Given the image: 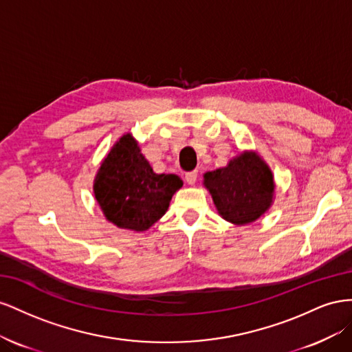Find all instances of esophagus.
<instances>
[{
    "mask_svg": "<svg viewBox=\"0 0 352 352\" xmlns=\"http://www.w3.org/2000/svg\"><path fill=\"white\" fill-rule=\"evenodd\" d=\"M197 177H199L197 169H195V170H190V173H187V174H186V182H187L188 184H195V183L197 182Z\"/></svg>",
    "mask_w": 352,
    "mask_h": 352,
    "instance_id": "1",
    "label": "esophagus"
}]
</instances>
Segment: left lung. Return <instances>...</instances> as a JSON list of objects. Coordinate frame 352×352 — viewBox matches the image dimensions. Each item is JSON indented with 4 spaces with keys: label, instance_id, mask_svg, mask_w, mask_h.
I'll return each instance as SVG.
<instances>
[{
    "label": "left lung",
    "instance_id": "obj_1",
    "mask_svg": "<svg viewBox=\"0 0 352 352\" xmlns=\"http://www.w3.org/2000/svg\"><path fill=\"white\" fill-rule=\"evenodd\" d=\"M205 186L221 217L239 226L258 219L273 200V174L255 153H243L226 168L206 173Z\"/></svg>",
    "mask_w": 352,
    "mask_h": 352
}]
</instances>
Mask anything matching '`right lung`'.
Segmentation results:
<instances>
[{
    "mask_svg": "<svg viewBox=\"0 0 352 352\" xmlns=\"http://www.w3.org/2000/svg\"><path fill=\"white\" fill-rule=\"evenodd\" d=\"M182 186V178L174 174H155L133 135L126 134L100 166L94 195L110 223L144 232L165 215Z\"/></svg>",
    "mask_w": 352,
    "mask_h": 352,
    "instance_id": "obj_1",
    "label": "right lung"
}]
</instances>
